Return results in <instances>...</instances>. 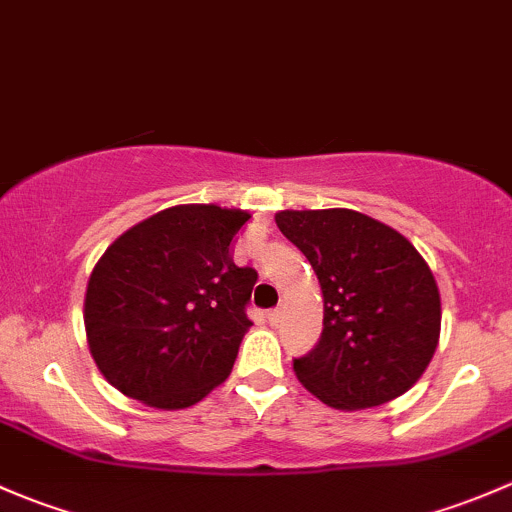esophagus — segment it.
Instances as JSON below:
<instances>
[{
	"label": "esophagus",
	"instance_id": "1",
	"mask_svg": "<svg viewBox=\"0 0 512 512\" xmlns=\"http://www.w3.org/2000/svg\"><path fill=\"white\" fill-rule=\"evenodd\" d=\"M266 318H268V323H271V325H278V323H281V318H283V308L268 310Z\"/></svg>",
	"mask_w": 512,
	"mask_h": 512
}]
</instances>
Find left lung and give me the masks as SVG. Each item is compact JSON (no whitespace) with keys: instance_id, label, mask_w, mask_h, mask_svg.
<instances>
[{"instance_id":"8db88e82","label":"left lung","mask_w":512,"mask_h":512,"mask_svg":"<svg viewBox=\"0 0 512 512\" xmlns=\"http://www.w3.org/2000/svg\"><path fill=\"white\" fill-rule=\"evenodd\" d=\"M278 229L318 276V345L293 360L303 387L335 409L392 402L424 374L439 345L434 273L399 231L352 209L278 212Z\"/></svg>"}]
</instances>
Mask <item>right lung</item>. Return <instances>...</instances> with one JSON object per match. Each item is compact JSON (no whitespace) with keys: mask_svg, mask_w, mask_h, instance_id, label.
<instances>
[{"mask_svg":"<svg viewBox=\"0 0 512 512\" xmlns=\"http://www.w3.org/2000/svg\"><path fill=\"white\" fill-rule=\"evenodd\" d=\"M251 217L179 204L108 246L86 291V335L115 389L157 409H184L229 377L251 320L258 273L231 241Z\"/></svg>","mask_w":512,"mask_h":512,"instance_id":"add662e5","label":"right lung"}]
</instances>
